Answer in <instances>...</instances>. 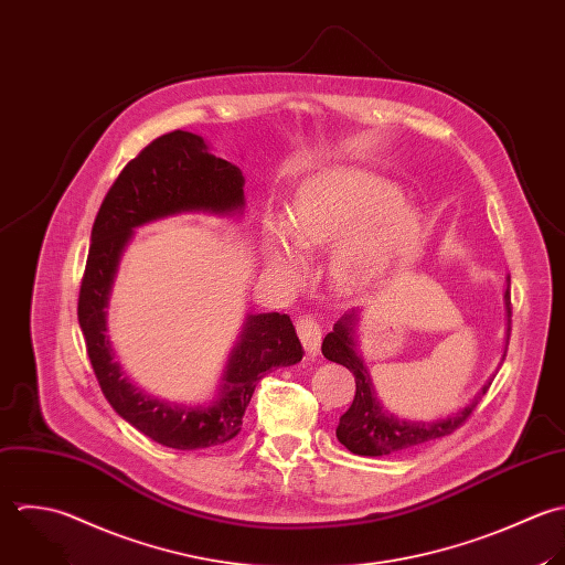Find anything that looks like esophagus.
Segmentation results:
<instances>
[{"mask_svg": "<svg viewBox=\"0 0 565 565\" xmlns=\"http://www.w3.org/2000/svg\"><path fill=\"white\" fill-rule=\"evenodd\" d=\"M297 334L306 348L308 354H317L319 352V345H321V323L306 315V317H299L297 319Z\"/></svg>", "mask_w": 565, "mask_h": 565, "instance_id": "34e87169", "label": "esophagus"}]
</instances>
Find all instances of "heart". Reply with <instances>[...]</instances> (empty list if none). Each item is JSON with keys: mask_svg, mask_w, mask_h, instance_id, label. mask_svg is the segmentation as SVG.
Returning <instances> with one entry per match:
<instances>
[{"mask_svg": "<svg viewBox=\"0 0 565 565\" xmlns=\"http://www.w3.org/2000/svg\"><path fill=\"white\" fill-rule=\"evenodd\" d=\"M288 235L299 250L337 246L334 275L350 288H365L407 259L418 244L416 215L398 204V191L365 171L337 169L310 180L297 195ZM268 262L297 273L299 259L275 228Z\"/></svg>", "mask_w": 565, "mask_h": 565, "instance_id": "1", "label": "heart"}]
</instances>
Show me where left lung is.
I'll return each instance as SVG.
<instances>
[{"label":"left lung","instance_id":"obj_1","mask_svg":"<svg viewBox=\"0 0 565 565\" xmlns=\"http://www.w3.org/2000/svg\"><path fill=\"white\" fill-rule=\"evenodd\" d=\"M507 310H509V337H511V317H513L511 288L507 290ZM354 317L356 315H345L341 321H337L334 330L323 339V345H321V352L328 361L339 363L354 374V383H356L354 401H352V407L341 416L337 427V438L348 451L356 456H370V458L407 451L412 447L451 436L471 418L482 396L489 392L491 383L482 387V392L476 396V401L469 407H465L460 414L449 416L445 420L407 423L385 412L374 394L372 379L356 352Z\"/></svg>","mask_w":565,"mask_h":565}]
</instances>
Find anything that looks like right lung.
I'll list each match as a JSON object with an SVG mask.
<instances>
[{
  "label": "right lung",
  "instance_id": "1",
  "mask_svg": "<svg viewBox=\"0 0 565 565\" xmlns=\"http://www.w3.org/2000/svg\"><path fill=\"white\" fill-rule=\"evenodd\" d=\"M242 184L235 164L209 153L200 136L175 129L151 140L122 167L92 226L76 306L92 370L114 412L169 449L193 451L233 440L264 374L295 365L306 354L288 315H253L231 356L220 398L206 409H186L134 387L105 339L109 286L131 228L182 211H237L244 204Z\"/></svg>",
  "mask_w": 565,
  "mask_h": 565
}]
</instances>
